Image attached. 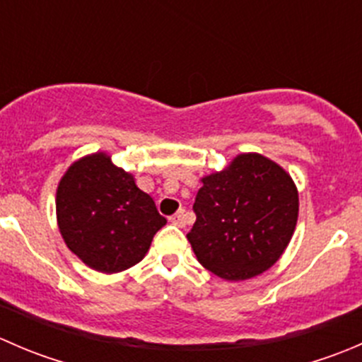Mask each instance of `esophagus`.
<instances>
[{
	"instance_id": "obj_1",
	"label": "esophagus",
	"mask_w": 362,
	"mask_h": 362,
	"mask_svg": "<svg viewBox=\"0 0 362 362\" xmlns=\"http://www.w3.org/2000/svg\"><path fill=\"white\" fill-rule=\"evenodd\" d=\"M185 217H187L185 210H180V211H177L175 215H171L170 222H171V224L178 226V228H185V222H187V221H185Z\"/></svg>"
}]
</instances>
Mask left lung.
Wrapping results in <instances>:
<instances>
[{"label":"left lung","mask_w":362,"mask_h":362,"mask_svg":"<svg viewBox=\"0 0 362 362\" xmlns=\"http://www.w3.org/2000/svg\"><path fill=\"white\" fill-rule=\"evenodd\" d=\"M202 182L187 235L202 266L229 282L272 268L298 222V187L291 175L275 160L247 152Z\"/></svg>","instance_id":"1"}]
</instances>
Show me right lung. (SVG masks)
<instances>
[{
    "mask_svg": "<svg viewBox=\"0 0 362 362\" xmlns=\"http://www.w3.org/2000/svg\"><path fill=\"white\" fill-rule=\"evenodd\" d=\"M56 215L68 249L107 275L138 264L166 224L154 199L107 152L71 163L57 185Z\"/></svg>",
    "mask_w": 362,
    "mask_h": 362,
    "instance_id": "1",
    "label": "right lung"
}]
</instances>
